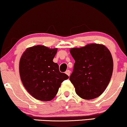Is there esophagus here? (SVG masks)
<instances>
[{
	"instance_id": "obj_1",
	"label": "esophagus",
	"mask_w": 127,
	"mask_h": 127,
	"mask_svg": "<svg viewBox=\"0 0 127 127\" xmlns=\"http://www.w3.org/2000/svg\"><path fill=\"white\" fill-rule=\"evenodd\" d=\"M65 74H67V75L69 76L70 75V71L69 70H66V72H65Z\"/></svg>"
}]
</instances>
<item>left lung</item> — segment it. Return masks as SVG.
Returning a JSON list of instances; mask_svg holds the SVG:
<instances>
[{
  "label": "left lung",
  "instance_id": "left-lung-1",
  "mask_svg": "<svg viewBox=\"0 0 127 127\" xmlns=\"http://www.w3.org/2000/svg\"><path fill=\"white\" fill-rule=\"evenodd\" d=\"M75 60L70 81L77 95L85 100L100 96L111 79L113 63L110 52L104 45L91 43L70 51Z\"/></svg>",
  "mask_w": 127,
  "mask_h": 127
}]
</instances>
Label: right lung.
Wrapping results in <instances>:
<instances>
[{"instance_id":"1","label":"right lung","mask_w":127,"mask_h":127,"mask_svg":"<svg viewBox=\"0 0 127 127\" xmlns=\"http://www.w3.org/2000/svg\"><path fill=\"white\" fill-rule=\"evenodd\" d=\"M57 49L37 45L27 49L20 61V78L27 91L41 101H50L68 76L59 70L53 59Z\"/></svg>"}]
</instances>
